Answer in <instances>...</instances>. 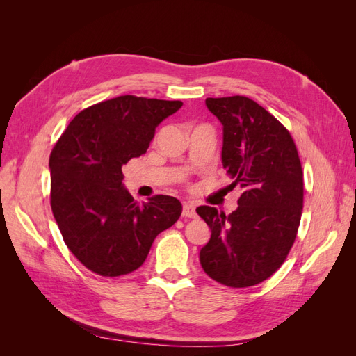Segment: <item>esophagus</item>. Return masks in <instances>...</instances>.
<instances>
[{
  "label": "esophagus",
  "instance_id": "esophagus-1",
  "mask_svg": "<svg viewBox=\"0 0 356 356\" xmlns=\"http://www.w3.org/2000/svg\"><path fill=\"white\" fill-rule=\"evenodd\" d=\"M182 217L186 218H196L197 213H196V207L193 203H184V207H182Z\"/></svg>",
  "mask_w": 356,
  "mask_h": 356
}]
</instances>
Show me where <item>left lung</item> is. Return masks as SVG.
Returning <instances> with one entry per match:
<instances>
[{
	"instance_id": "obj_1",
	"label": "left lung",
	"mask_w": 356,
	"mask_h": 356,
	"mask_svg": "<svg viewBox=\"0 0 356 356\" xmlns=\"http://www.w3.org/2000/svg\"><path fill=\"white\" fill-rule=\"evenodd\" d=\"M222 124L221 161L243 193L232 213L196 212L211 229L199 260L213 281L233 288L270 277L293 246L303 209V170L286 129L245 96L207 98Z\"/></svg>"
}]
</instances>
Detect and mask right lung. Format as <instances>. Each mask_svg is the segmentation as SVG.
Here are the masks:
<instances>
[{"label":"right lung","instance_id":"obj_1","mask_svg":"<svg viewBox=\"0 0 356 356\" xmlns=\"http://www.w3.org/2000/svg\"><path fill=\"white\" fill-rule=\"evenodd\" d=\"M181 101L124 95L74 117L50 154V203L70 251L89 270L122 276L141 267L156 236L174 225L182 207L172 196L138 203L122 168L147 152L156 127Z\"/></svg>","mask_w":356,"mask_h":356}]
</instances>
